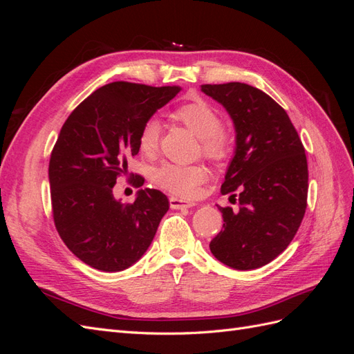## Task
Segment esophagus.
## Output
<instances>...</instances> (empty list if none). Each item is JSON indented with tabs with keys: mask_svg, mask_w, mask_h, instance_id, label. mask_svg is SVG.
I'll list each match as a JSON object with an SVG mask.
<instances>
[{
	"mask_svg": "<svg viewBox=\"0 0 354 354\" xmlns=\"http://www.w3.org/2000/svg\"><path fill=\"white\" fill-rule=\"evenodd\" d=\"M169 207L173 209H186L195 207V202L192 201H185V199H178V198H171L169 199Z\"/></svg>",
	"mask_w": 354,
	"mask_h": 354,
	"instance_id": "esophagus-1",
	"label": "esophagus"
}]
</instances>
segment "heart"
Listing matches in <instances>:
<instances>
[{
    "mask_svg": "<svg viewBox=\"0 0 354 354\" xmlns=\"http://www.w3.org/2000/svg\"><path fill=\"white\" fill-rule=\"evenodd\" d=\"M174 118L194 133L202 143V152L212 160H221L230 152L229 137L221 131V118L205 102L186 103L174 112ZM159 122L149 120L138 136V147L145 155H152L158 149ZM207 178V171L199 165L164 164L156 171L155 183L177 196H192Z\"/></svg>",
    "mask_w": 354,
    "mask_h": 354,
    "instance_id": "obj_1",
    "label": "heart"
}]
</instances>
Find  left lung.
Segmentation results:
<instances>
[{"label": "left lung", "instance_id": "1", "mask_svg": "<svg viewBox=\"0 0 354 354\" xmlns=\"http://www.w3.org/2000/svg\"><path fill=\"white\" fill-rule=\"evenodd\" d=\"M201 90L224 106L236 131L221 194L238 195L239 208L218 207L224 229L209 250L232 269H259L286 250L303 221L308 189L304 146L285 109L264 91L243 82L205 84Z\"/></svg>", "mask_w": 354, "mask_h": 354}]
</instances>
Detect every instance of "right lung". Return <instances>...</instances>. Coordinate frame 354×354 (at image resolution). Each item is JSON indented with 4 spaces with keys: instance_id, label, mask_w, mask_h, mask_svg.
I'll use <instances>...</instances> for the list:
<instances>
[{
    "instance_id": "add662e5",
    "label": "right lung",
    "mask_w": 354,
    "mask_h": 354,
    "mask_svg": "<svg viewBox=\"0 0 354 354\" xmlns=\"http://www.w3.org/2000/svg\"><path fill=\"white\" fill-rule=\"evenodd\" d=\"M116 81L95 90L63 124L48 165L51 208L62 241L81 261L121 272L142 259L169 208L156 189H140L133 203L113 196L127 158L138 153V136L151 116L180 93ZM133 186L145 183L133 174Z\"/></svg>"
}]
</instances>
